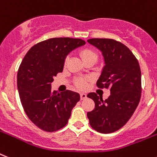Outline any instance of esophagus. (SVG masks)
Instances as JSON below:
<instances>
[{"instance_id":"esophagus-1","label":"esophagus","mask_w":157,"mask_h":157,"mask_svg":"<svg viewBox=\"0 0 157 157\" xmlns=\"http://www.w3.org/2000/svg\"><path fill=\"white\" fill-rule=\"evenodd\" d=\"M80 96H81V100H85L87 97V95L85 94V93H81Z\"/></svg>"}]
</instances>
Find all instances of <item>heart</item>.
<instances>
[{
    "mask_svg": "<svg viewBox=\"0 0 157 157\" xmlns=\"http://www.w3.org/2000/svg\"><path fill=\"white\" fill-rule=\"evenodd\" d=\"M81 58L83 60H85L87 59L91 58V57H95L97 58V55L95 52H93V50L90 49H84L81 52ZM68 59L65 60V64H66ZM76 86L81 90H85L88 87V79L87 78H79L76 81Z\"/></svg>",
    "mask_w": 157,
    "mask_h": 157,
    "instance_id": "obj_1",
    "label": "heart"
}]
</instances>
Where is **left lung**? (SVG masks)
Segmentation results:
<instances>
[{
    "label": "left lung",
    "mask_w": 157,
    "mask_h": 157,
    "mask_svg": "<svg viewBox=\"0 0 157 157\" xmlns=\"http://www.w3.org/2000/svg\"><path fill=\"white\" fill-rule=\"evenodd\" d=\"M103 55L105 66L97 82L100 89H110L105 101L97 93L93 99L95 109L87 113L89 124L101 133H112L123 127L131 118L141 97V72L137 59L124 44L113 39L88 40Z\"/></svg>",
    "instance_id": "obj_1"
}]
</instances>
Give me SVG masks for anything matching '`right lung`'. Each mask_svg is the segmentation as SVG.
<instances>
[{
	"mask_svg": "<svg viewBox=\"0 0 157 157\" xmlns=\"http://www.w3.org/2000/svg\"><path fill=\"white\" fill-rule=\"evenodd\" d=\"M85 44L76 38H51L33 46L22 60L17 72L19 97L26 115L40 129L55 132L64 127L80 101L79 93L72 91H52L51 83L63 71L67 55Z\"/></svg>",
	"mask_w": 157,
	"mask_h": 157,
	"instance_id": "right-lung-1",
	"label": "right lung"
}]
</instances>
